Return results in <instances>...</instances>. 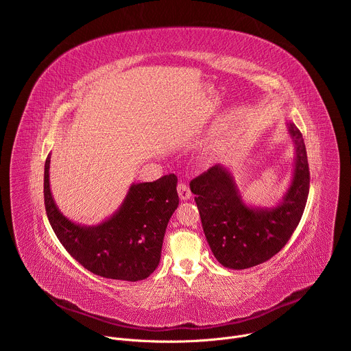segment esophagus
Wrapping results in <instances>:
<instances>
[{
	"label": "esophagus",
	"instance_id": "1",
	"mask_svg": "<svg viewBox=\"0 0 351 351\" xmlns=\"http://www.w3.org/2000/svg\"><path fill=\"white\" fill-rule=\"evenodd\" d=\"M178 193H179V197L182 199H189L191 197V191H190L189 186L186 183H183V182H180L178 184Z\"/></svg>",
	"mask_w": 351,
	"mask_h": 351
}]
</instances>
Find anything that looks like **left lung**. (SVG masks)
Listing matches in <instances>:
<instances>
[{"instance_id": "8db88e82", "label": "left lung", "mask_w": 351, "mask_h": 351, "mask_svg": "<svg viewBox=\"0 0 351 351\" xmlns=\"http://www.w3.org/2000/svg\"><path fill=\"white\" fill-rule=\"evenodd\" d=\"M295 144V168L283 203L275 208H248L230 173L215 165L190 182L204 234L215 258L226 268L245 269L268 261L285 247L303 217L310 168L302 132L289 123Z\"/></svg>"}]
</instances>
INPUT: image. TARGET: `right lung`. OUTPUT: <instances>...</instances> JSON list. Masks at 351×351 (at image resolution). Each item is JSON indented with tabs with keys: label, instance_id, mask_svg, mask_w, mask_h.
Masks as SVG:
<instances>
[{
	"label": "right lung",
	"instance_id": "1",
	"mask_svg": "<svg viewBox=\"0 0 351 351\" xmlns=\"http://www.w3.org/2000/svg\"><path fill=\"white\" fill-rule=\"evenodd\" d=\"M49 158L48 154L44 167V206L66 252L87 271L103 278L136 282L152 275L160 264L167 225L179 204L176 175L133 184L114 217L84 228L58 211L49 190Z\"/></svg>",
	"mask_w": 351,
	"mask_h": 351
}]
</instances>
